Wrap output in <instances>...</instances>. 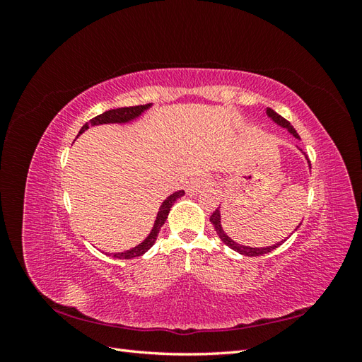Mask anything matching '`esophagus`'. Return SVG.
Wrapping results in <instances>:
<instances>
[{"label": "esophagus", "instance_id": "obj_1", "mask_svg": "<svg viewBox=\"0 0 362 362\" xmlns=\"http://www.w3.org/2000/svg\"><path fill=\"white\" fill-rule=\"evenodd\" d=\"M211 185V178L206 177V175H199V177L192 178V181L187 185V193L189 194H198L199 192L205 190L206 187Z\"/></svg>", "mask_w": 362, "mask_h": 362}]
</instances>
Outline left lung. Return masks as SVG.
<instances>
[{
  "label": "left lung",
  "mask_w": 362,
  "mask_h": 362,
  "mask_svg": "<svg viewBox=\"0 0 362 362\" xmlns=\"http://www.w3.org/2000/svg\"><path fill=\"white\" fill-rule=\"evenodd\" d=\"M267 115H269L273 120H275L276 124H279V125L284 127V128H287L294 137L300 139L299 134L296 133V129L291 127V124L288 122L287 119H284V117H282L281 115H278L275 110H272V108H267ZM210 222L213 223L217 235L221 237V240H222V242H223L228 247H231L233 250L238 252V254L246 255V257H259V255H264V254H269V252H272L273 249H276L278 246L282 245V242H279V243L273 245V246H269V247H247V246H242V245L235 243L234 240H231V238H229V237L223 233L222 225H221V213H218V208H217V210H214V213L210 216ZM299 226H300V225H299ZM296 229H298V228H296Z\"/></svg>",
  "instance_id": "8db88e82"
}]
</instances>
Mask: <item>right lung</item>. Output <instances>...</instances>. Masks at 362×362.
<instances>
[{
  "label": "right lung",
  "mask_w": 362,
  "mask_h": 362,
  "mask_svg": "<svg viewBox=\"0 0 362 362\" xmlns=\"http://www.w3.org/2000/svg\"><path fill=\"white\" fill-rule=\"evenodd\" d=\"M151 104H145V105H134V107H120V108H113V110H108L103 115H98L95 116L93 119H90V122H87L86 125H83V128L80 129V134L83 133V131H86L87 128H89V124L90 125H101V124H122V122H128V120L137 117L139 115H141V112L146 110V108L149 107ZM184 194V190H180V192H175L173 194H170L169 198L164 201L160 206V211L157 214V221L154 223V228H152L151 234L148 235V238L145 240L144 243H140L139 246H136L134 249L131 250H127V252H122V254H115L113 257L115 258H119V259H129V258H137L140 255H144L145 252L152 247V245L156 243V240L158 237V233H160V228L164 225V222H166L168 218V214L170 211V206L175 204V201H177L178 198H181V196Z\"/></svg>",
  "instance_id": "right-lung-1"
}]
</instances>
